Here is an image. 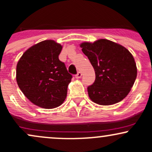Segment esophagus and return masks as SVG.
I'll use <instances>...</instances> for the list:
<instances>
[{
  "label": "esophagus",
  "instance_id": "obj_1",
  "mask_svg": "<svg viewBox=\"0 0 152 152\" xmlns=\"http://www.w3.org/2000/svg\"><path fill=\"white\" fill-rule=\"evenodd\" d=\"M81 76H82L81 72H80V71H78L77 74H76V76H75V77H76V78H80L81 77Z\"/></svg>",
  "mask_w": 152,
  "mask_h": 152
}]
</instances>
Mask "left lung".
Returning <instances> with one entry per match:
<instances>
[{"mask_svg":"<svg viewBox=\"0 0 152 152\" xmlns=\"http://www.w3.org/2000/svg\"><path fill=\"white\" fill-rule=\"evenodd\" d=\"M80 46L95 71V81L87 88L89 98L100 105L121 102L129 93L137 78V66L132 53L106 39L82 43Z\"/></svg>","mask_w":152,"mask_h":152,"instance_id":"left-lung-1","label":"left lung"}]
</instances>
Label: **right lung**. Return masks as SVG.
Here are the masks:
<instances>
[{"mask_svg":"<svg viewBox=\"0 0 152 152\" xmlns=\"http://www.w3.org/2000/svg\"><path fill=\"white\" fill-rule=\"evenodd\" d=\"M62 46L46 40L31 46L16 66V81L24 95L35 105L53 109L61 105L72 75L58 56Z\"/></svg>","mask_w":152,"mask_h":152,"instance_id":"1","label":"right lung"}]
</instances>
